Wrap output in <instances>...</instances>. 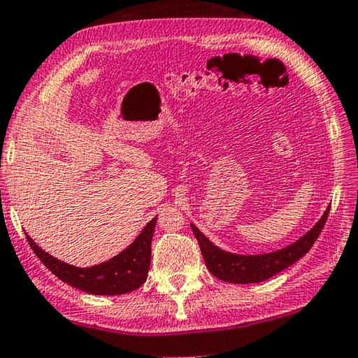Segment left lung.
I'll return each instance as SVG.
<instances>
[{
  "label": "left lung",
  "mask_w": 358,
  "mask_h": 358,
  "mask_svg": "<svg viewBox=\"0 0 358 358\" xmlns=\"http://www.w3.org/2000/svg\"><path fill=\"white\" fill-rule=\"evenodd\" d=\"M329 206L328 210L323 213L320 221H318L313 227L307 232L304 236H301L298 241L293 245L287 246V248L267 252V255H256V256H240L232 255V252L222 251L213 245L210 240L198 230L194 224H192V230H194L195 238L200 245L203 259L206 262L208 271H210L214 277L229 283H259L264 280L273 277L278 272L285 271V268L293 266L296 261H299L302 256L307 255L309 250L315 243V240L320 235L322 229L325 227V222L328 219Z\"/></svg>",
  "instance_id": "8db88e82"
}]
</instances>
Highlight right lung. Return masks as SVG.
<instances>
[{
  "label": "right lung",
  "mask_w": 358,
  "mask_h": 358,
  "mask_svg": "<svg viewBox=\"0 0 358 358\" xmlns=\"http://www.w3.org/2000/svg\"><path fill=\"white\" fill-rule=\"evenodd\" d=\"M155 224L157 217H153L124 251L107 262L86 268L70 266V264L48 255L29 235H27V240H29L38 259L45 264L57 278L69 283L70 287L78 288L90 294L115 296L131 293V291L139 288L141 285H144L147 280L148 268H150L152 238Z\"/></svg>",
  "instance_id": "obj_1"
}]
</instances>
